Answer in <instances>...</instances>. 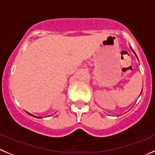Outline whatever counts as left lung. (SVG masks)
<instances>
[{"label": "left lung", "mask_w": 155, "mask_h": 155, "mask_svg": "<svg viewBox=\"0 0 155 155\" xmlns=\"http://www.w3.org/2000/svg\"><path fill=\"white\" fill-rule=\"evenodd\" d=\"M131 50H132V51H133V53H134V54H135V56H137V55H136V53H134V50H132V49H131Z\"/></svg>", "instance_id": "1"}]
</instances>
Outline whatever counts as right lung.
Here are the masks:
<instances>
[{"instance_id": "right-lung-1", "label": "right lung", "mask_w": 155, "mask_h": 155, "mask_svg": "<svg viewBox=\"0 0 155 155\" xmlns=\"http://www.w3.org/2000/svg\"><path fill=\"white\" fill-rule=\"evenodd\" d=\"M27 114H29L31 115V116H32V117H35V116H33V115L31 114H30V113H27ZM37 118H39V117H37Z\"/></svg>"}]
</instances>
